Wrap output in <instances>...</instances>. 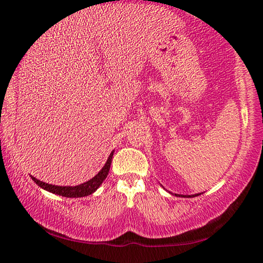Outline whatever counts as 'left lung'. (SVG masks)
I'll return each mask as SVG.
<instances>
[{
  "label": "left lung",
  "instance_id": "1",
  "mask_svg": "<svg viewBox=\"0 0 263 263\" xmlns=\"http://www.w3.org/2000/svg\"><path fill=\"white\" fill-rule=\"evenodd\" d=\"M176 196H181V197H195V196H197V195H200V194H195V195H186V196H184V195H177V194H175Z\"/></svg>",
  "mask_w": 263,
  "mask_h": 263
}]
</instances>
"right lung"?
Masks as SVG:
<instances>
[{
    "label": "right lung",
    "mask_w": 263,
    "mask_h": 263,
    "mask_svg": "<svg viewBox=\"0 0 263 263\" xmlns=\"http://www.w3.org/2000/svg\"><path fill=\"white\" fill-rule=\"evenodd\" d=\"M114 151L110 153L109 159L106 160L105 165H104L102 170H100L98 174H97L95 177L89 179V181L82 183V184L75 185V186H61V185H53L49 184V183L42 182L37 179L35 177H32L35 184H38L41 188L48 190V192L56 194V195H61L64 197H84L87 195H91L92 193H95L97 189L99 188L100 184H102L104 179L107 177V174H109L110 166H111V160H112Z\"/></svg>",
    "instance_id": "add662e5"
}]
</instances>
